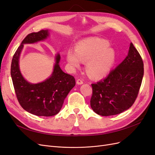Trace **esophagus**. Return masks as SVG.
<instances>
[{"mask_svg":"<svg viewBox=\"0 0 155 155\" xmlns=\"http://www.w3.org/2000/svg\"><path fill=\"white\" fill-rule=\"evenodd\" d=\"M76 83L78 84V85H82V84L83 83V81L82 79H78L77 81H76Z\"/></svg>","mask_w":155,"mask_h":155,"instance_id":"obj_1","label":"esophagus"}]
</instances>
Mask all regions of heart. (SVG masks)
Masks as SVG:
<instances>
[{"label": "heart", "instance_id": "b5f03b06", "mask_svg": "<svg viewBox=\"0 0 155 155\" xmlns=\"http://www.w3.org/2000/svg\"><path fill=\"white\" fill-rule=\"evenodd\" d=\"M115 50L107 40L94 38L79 43L76 51L69 50L67 60L72 68H78L81 61L86 63L87 74L92 78H101L109 73L116 62Z\"/></svg>", "mask_w": 155, "mask_h": 155}]
</instances>
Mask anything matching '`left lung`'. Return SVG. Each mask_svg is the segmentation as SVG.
<instances>
[{
    "label": "left lung",
    "mask_w": 155,
    "mask_h": 155,
    "mask_svg": "<svg viewBox=\"0 0 155 155\" xmlns=\"http://www.w3.org/2000/svg\"><path fill=\"white\" fill-rule=\"evenodd\" d=\"M143 76L142 59L133 44L128 55L107 77L92 84V109L108 116L121 113L133 105L138 96Z\"/></svg>",
    "instance_id": "obj_1"
}]
</instances>
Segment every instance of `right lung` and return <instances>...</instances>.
<instances>
[{"label":"right lung","mask_w":155,"mask_h":155,"mask_svg":"<svg viewBox=\"0 0 155 155\" xmlns=\"http://www.w3.org/2000/svg\"><path fill=\"white\" fill-rule=\"evenodd\" d=\"M49 35L48 30L28 35L13 55L11 64V76L18 102L25 110L39 116L57 114L61 109L65 97L76 85L74 78L64 73L60 68L59 54L55 56L52 74L44 81L33 84L22 76L18 63L24 45L44 41Z\"/></svg>","instance_id":"1"}]
</instances>
